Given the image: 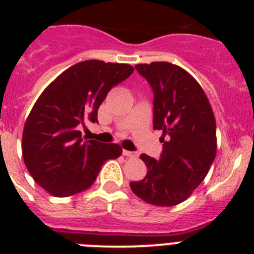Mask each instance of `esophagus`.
<instances>
[{"mask_svg":"<svg viewBox=\"0 0 254 254\" xmlns=\"http://www.w3.org/2000/svg\"><path fill=\"white\" fill-rule=\"evenodd\" d=\"M123 155H125V156H127V158H132V159L137 158V156H138L137 152L128 151V150H123Z\"/></svg>","mask_w":254,"mask_h":254,"instance_id":"obj_1","label":"esophagus"}]
</instances>
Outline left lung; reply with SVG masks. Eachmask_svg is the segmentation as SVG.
Masks as SVG:
<instances>
[{"instance_id": "left-lung-1", "label": "left lung", "mask_w": 254, "mask_h": 254, "mask_svg": "<svg viewBox=\"0 0 254 254\" xmlns=\"http://www.w3.org/2000/svg\"><path fill=\"white\" fill-rule=\"evenodd\" d=\"M136 69L154 90V128L163 131L164 145L160 160L140 155L147 174L129 187L150 205H178L202 183L216 156L212 107L196 78L177 64L151 62Z\"/></svg>"}]
</instances>
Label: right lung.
Returning <instances> with one entry per match:
<instances>
[{
    "instance_id": "add662e5",
    "label": "right lung",
    "mask_w": 254,
    "mask_h": 254,
    "mask_svg": "<svg viewBox=\"0 0 254 254\" xmlns=\"http://www.w3.org/2000/svg\"><path fill=\"white\" fill-rule=\"evenodd\" d=\"M127 64L89 60L73 64L40 94L22 131V158L38 185L56 197L93 186L103 164L120 158L118 143L82 141L85 117L98 122V109L112 87L133 72Z\"/></svg>"
}]
</instances>
